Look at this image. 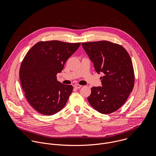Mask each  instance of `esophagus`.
Listing matches in <instances>:
<instances>
[{
	"label": "esophagus",
	"instance_id": "esophagus-1",
	"mask_svg": "<svg viewBox=\"0 0 156 156\" xmlns=\"http://www.w3.org/2000/svg\"><path fill=\"white\" fill-rule=\"evenodd\" d=\"M74 87L75 88H76V89H79V88H80L82 87V85H78V84H75L74 85Z\"/></svg>",
	"mask_w": 156,
	"mask_h": 156
}]
</instances>
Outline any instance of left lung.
<instances>
[{
    "label": "left lung",
    "mask_w": 156,
    "mask_h": 156,
    "mask_svg": "<svg viewBox=\"0 0 156 156\" xmlns=\"http://www.w3.org/2000/svg\"><path fill=\"white\" fill-rule=\"evenodd\" d=\"M98 74L101 87L91 88L88 100L101 113L117 111L128 98L134 83L132 59L121 45L107 41L82 43Z\"/></svg>",
    "instance_id": "obj_1"
}]
</instances>
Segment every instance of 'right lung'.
I'll list each match as a JSON object with an SVG mask.
<instances>
[{
	"label": "right lung",
	"instance_id": "1",
	"mask_svg": "<svg viewBox=\"0 0 156 156\" xmlns=\"http://www.w3.org/2000/svg\"><path fill=\"white\" fill-rule=\"evenodd\" d=\"M80 44L41 41L26 55L20 68V82L27 100L37 111L51 115L66 106L73 88L58 82L56 74Z\"/></svg>",
	"mask_w": 156,
	"mask_h": 156
}]
</instances>
